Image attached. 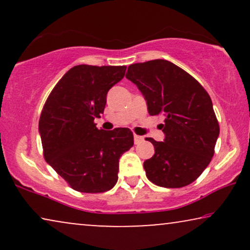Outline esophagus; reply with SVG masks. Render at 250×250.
<instances>
[{
	"label": "esophagus",
	"instance_id": "1",
	"mask_svg": "<svg viewBox=\"0 0 250 250\" xmlns=\"http://www.w3.org/2000/svg\"><path fill=\"white\" fill-rule=\"evenodd\" d=\"M142 141H143V136H140V135L134 134V143H135V145H138V143L142 142Z\"/></svg>",
	"mask_w": 250,
	"mask_h": 250
}]
</instances>
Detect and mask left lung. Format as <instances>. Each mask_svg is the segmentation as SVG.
I'll use <instances>...</instances> for the list:
<instances>
[{"instance_id": "1", "label": "left lung", "mask_w": 250, "mask_h": 250, "mask_svg": "<svg viewBox=\"0 0 250 250\" xmlns=\"http://www.w3.org/2000/svg\"><path fill=\"white\" fill-rule=\"evenodd\" d=\"M126 78L145 97L151 116L163 115L165 139L143 163L146 175L164 188H182L201 175L214 156L220 125L209 94L176 64L156 59L128 66Z\"/></svg>"}]
</instances>
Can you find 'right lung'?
<instances>
[{"label":"right lung","mask_w":250,"mask_h":250,"mask_svg":"<svg viewBox=\"0 0 250 250\" xmlns=\"http://www.w3.org/2000/svg\"><path fill=\"white\" fill-rule=\"evenodd\" d=\"M126 66L78 64L58 82L44 104L39 131L46 163L73 188L86 193L117 183L119 158L134 145L129 128L98 129L107 93Z\"/></svg>","instance_id":"1"}]
</instances>
